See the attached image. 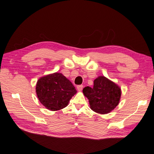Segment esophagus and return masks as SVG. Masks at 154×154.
I'll list each match as a JSON object with an SVG mask.
<instances>
[{
	"label": "esophagus",
	"instance_id": "obj_1",
	"mask_svg": "<svg viewBox=\"0 0 154 154\" xmlns=\"http://www.w3.org/2000/svg\"><path fill=\"white\" fill-rule=\"evenodd\" d=\"M83 85H78V86H77V89H78V91H82V89H83Z\"/></svg>",
	"mask_w": 154,
	"mask_h": 154
}]
</instances>
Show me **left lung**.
Wrapping results in <instances>:
<instances>
[{"label": "left lung", "mask_w": 154, "mask_h": 154, "mask_svg": "<svg viewBox=\"0 0 154 154\" xmlns=\"http://www.w3.org/2000/svg\"><path fill=\"white\" fill-rule=\"evenodd\" d=\"M83 93L88 98L93 111L105 114L113 110L119 104L122 91L115 83L101 76L94 80L92 88L85 87Z\"/></svg>", "instance_id": "1"}]
</instances>
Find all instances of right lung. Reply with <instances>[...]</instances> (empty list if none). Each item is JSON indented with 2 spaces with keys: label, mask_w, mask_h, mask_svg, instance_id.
Masks as SVG:
<instances>
[{
  "label": "right lung",
  "mask_w": 154,
  "mask_h": 154,
  "mask_svg": "<svg viewBox=\"0 0 154 154\" xmlns=\"http://www.w3.org/2000/svg\"><path fill=\"white\" fill-rule=\"evenodd\" d=\"M36 92L40 103L46 109L56 111L67 106L77 91L62 74L54 72L39 79Z\"/></svg>",
  "instance_id": "obj_1"
}]
</instances>
